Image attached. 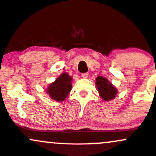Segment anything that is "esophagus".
<instances>
[{
  "instance_id": "esophagus-1",
  "label": "esophagus",
  "mask_w": 156,
  "mask_h": 156,
  "mask_svg": "<svg viewBox=\"0 0 156 156\" xmlns=\"http://www.w3.org/2000/svg\"><path fill=\"white\" fill-rule=\"evenodd\" d=\"M81 76H82L83 78H87L88 76H89V74H88V73H83V74H81Z\"/></svg>"
}]
</instances>
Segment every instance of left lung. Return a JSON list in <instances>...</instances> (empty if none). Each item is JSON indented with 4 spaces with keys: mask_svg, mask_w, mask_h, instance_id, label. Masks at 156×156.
Instances as JSON below:
<instances>
[{
    "mask_svg": "<svg viewBox=\"0 0 156 156\" xmlns=\"http://www.w3.org/2000/svg\"><path fill=\"white\" fill-rule=\"evenodd\" d=\"M96 85L99 96L103 101H111L117 96V89L105 77L98 76L96 78Z\"/></svg>",
    "mask_w": 156,
    "mask_h": 156,
    "instance_id": "1",
    "label": "left lung"
}]
</instances>
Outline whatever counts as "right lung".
Wrapping results in <instances>:
<instances>
[{
	"label": "right lung",
	"instance_id": "1",
	"mask_svg": "<svg viewBox=\"0 0 156 156\" xmlns=\"http://www.w3.org/2000/svg\"><path fill=\"white\" fill-rule=\"evenodd\" d=\"M73 77L67 73H63L54 82L49 83L45 90L51 99L57 101H63L69 96L72 90Z\"/></svg>",
	"mask_w": 156,
	"mask_h": 156
}]
</instances>
